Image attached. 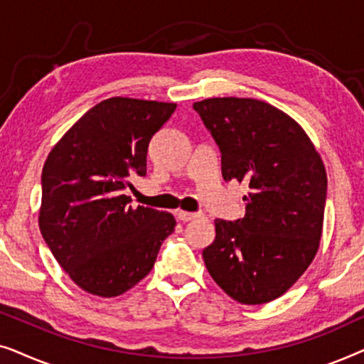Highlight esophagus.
Listing matches in <instances>:
<instances>
[{
	"label": "esophagus",
	"mask_w": 364,
	"mask_h": 364,
	"mask_svg": "<svg viewBox=\"0 0 364 364\" xmlns=\"http://www.w3.org/2000/svg\"><path fill=\"white\" fill-rule=\"evenodd\" d=\"M176 217L178 218V220H182V222H191V220H193V218H197V217H198V213L177 210V212H176Z\"/></svg>",
	"instance_id": "1"
}]
</instances>
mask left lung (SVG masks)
I'll use <instances>...</instances> for the list:
<instances>
[{
	"label": "left lung",
	"mask_w": 364,
	"mask_h": 364,
	"mask_svg": "<svg viewBox=\"0 0 364 364\" xmlns=\"http://www.w3.org/2000/svg\"><path fill=\"white\" fill-rule=\"evenodd\" d=\"M193 109L220 149L223 178L250 188L245 217L215 220L202 253L207 270L238 303L275 300L320 245L328 191L320 154L290 116L257 99L213 97Z\"/></svg>",
	"instance_id": "1"
}]
</instances>
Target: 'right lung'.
Instances as JSON below:
<instances>
[{"mask_svg": "<svg viewBox=\"0 0 364 364\" xmlns=\"http://www.w3.org/2000/svg\"><path fill=\"white\" fill-rule=\"evenodd\" d=\"M176 104L111 97L84 114L46 159L39 228L84 291L122 295L149 275L176 228L168 212L132 207L129 177L147 172V147Z\"/></svg>", "mask_w": 364, "mask_h": 364, "instance_id": "add662e5", "label": "right lung"}]
</instances>
